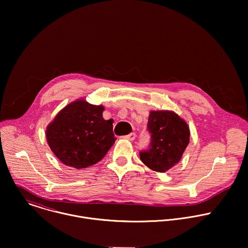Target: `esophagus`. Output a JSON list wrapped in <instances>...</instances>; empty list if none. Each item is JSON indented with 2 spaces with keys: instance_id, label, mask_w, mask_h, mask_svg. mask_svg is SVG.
<instances>
[{
  "instance_id": "1",
  "label": "esophagus",
  "mask_w": 248,
  "mask_h": 248,
  "mask_svg": "<svg viewBox=\"0 0 248 248\" xmlns=\"http://www.w3.org/2000/svg\"><path fill=\"white\" fill-rule=\"evenodd\" d=\"M135 137H136V134L134 132H131V133H129L127 135L123 136L124 139H127V140H130V141H133L135 139Z\"/></svg>"
}]
</instances>
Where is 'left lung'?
<instances>
[{"mask_svg":"<svg viewBox=\"0 0 248 248\" xmlns=\"http://www.w3.org/2000/svg\"><path fill=\"white\" fill-rule=\"evenodd\" d=\"M147 127L151 143L140 159L152 170L166 172L181 159L190 141L189 126L176 113L162 110L150 112Z\"/></svg>","mask_w":248,"mask_h":248,"instance_id":"left-lung-1","label":"left lung"}]
</instances>
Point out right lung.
I'll use <instances>...</instances> for the list:
<instances>
[{
	"label": "right lung",
	"instance_id": "right-lung-1",
	"mask_svg": "<svg viewBox=\"0 0 248 248\" xmlns=\"http://www.w3.org/2000/svg\"><path fill=\"white\" fill-rule=\"evenodd\" d=\"M102 105L84 99L64 107L46 130L49 148L65 166L86 169L100 161L114 145L113 124L103 119Z\"/></svg>",
	"mask_w": 248,
	"mask_h": 248
}]
</instances>
